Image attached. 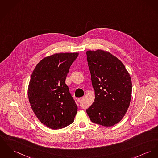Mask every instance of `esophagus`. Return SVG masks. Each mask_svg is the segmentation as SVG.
<instances>
[{"instance_id": "esophagus-1", "label": "esophagus", "mask_w": 158, "mask_h": 158, "mask_svg": "<svg viewBox=\"0 0 158 158\" xmlns=\"http://www.w3.org/2000/svg\"><path fill=\"white\" fill-rule=\"evenodd\" d=\"M83 99V98H78V99H77V102H78V103H80L82 100Z\"/></svg>"}]
</instances>
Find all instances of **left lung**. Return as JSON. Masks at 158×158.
I'll use <instances>...</instances> for the list:
<instances>
[{"label":"left lung","mask_w":158,"mask_h":158,"mask_svg":"<svg viewBox=\"0 0 158 158\" xmlns=\"http://www.w3.org/2000/svg\"><path fill=\"white\" fill-rule=\"evenodd\" d=\"M95 100L87 114L95 123L110 127L126 114L132 96L130 74L123 63L104 50L86 52Z\"/></svg>","instance_id":"8db88e82"}]
</instances>
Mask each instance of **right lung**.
<instances>
[{
    "mask_svg": "<svg viewBox=\"0 0 158 158\" xmlns=\"http://www.w3.org/2000/svg\"><path fill=\"white\" fill-rule=\"evenodd\" d=\"M78 53H55L36 64L28 86L32 110L44 125L53 129L74 122L77 106L65 84L70 66Z\"/></svg>",
    "mask_w": 158,
    "mask_h": 158,
    "instance_id": "right-lung-1",
    "label": "right lung"
}]
</instances>
